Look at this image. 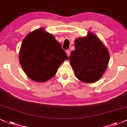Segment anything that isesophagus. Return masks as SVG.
Segmentation results:
<instances>
[{
  "instance_id": "obj_1",
  "label": "esophagus",
  "mask_w": 127,
  "mask_h": 127,
  "mask_svg": "<svg viewBox=\"0 0 127 127\" xmlns=\"http://www.w3.org/2000/svg\"><path fill=\"white\" fill-rule=\"evenodd\" d=\"M66 54H67V55L68 57H69L70 55V51L69 50H66Z\"/></svg>"
}]
</instances>
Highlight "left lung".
Returning a JSON list of instances; mask_svg holds the SVG:
<instances>
[{
    "mask_svg": "<svg viewBox=\"0 0 127 127\" xmlns=\"http://www.w3.org/2000/svg\"><path fill=\"white\" fill-rule=\"evenodd\" d=\"M74 46L69 59L76 77L85 83H95L107 68L109 61L107 48L92 32L86 37L76 39Z\"/></svg>",
    "mask_w": 127,
    "mask_h": 127,
    "instance_id": "left-lung-1",
    "label": "left lung"
}]
</instances>
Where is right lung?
<instances>
[{
    "label": "right lung",
    "mask_w": 127,
    "mask_h": 127,
    "mask_svg": "<svg viewBox=\"0 0 127 127\" xmlns=\"http://www.w3.org/2000/svg\"><path fill=\"white\" fill-rule=\"evenodd\" d=\"M19 58L27 76L37 82L52 78L61 64L68 59L62 45L43 28L37 29L26 36L21 44Z\"/></svg>",
    "instance_id": "obj_1"
}]
</instances>
